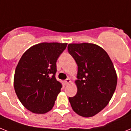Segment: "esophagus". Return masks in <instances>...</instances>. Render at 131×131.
<instances>
[{
	"label": "esophagus",
	"mask_w": 131,
	"mask_h": 131,
	"mask_svg": "<svg viewBox=\"0 0 131 131\" xmlns=\"http://www.w3.org/2000/svg\"><path fill=\"white\" fill-rule=\"evenodd\" d=\"M64 82H65V84L66 85H67V84H70L71 82V79H66L65 81H64Z\"/></svg>",
	"instance_id": "1"
}]
</instances>
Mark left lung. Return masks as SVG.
<instances>
[{
  "mask_svg": "<svg viewBox=\"0 0 131 131\" xmlns=\"http://www.w3.org/2000/svg\"><path fill=\"white\" fill-rule=\"evenodd\" d=\"M68 50L78 66L77 93L69 97L72 110L83 117L101 112L116 89L117 75L111 59L102 47L93 43H72Z\"/></svg>",
  "mask_w": 131,
  "mask_h": 131,
  "instance_id": "left-lung-1",
  "label": "left lung"
}]
</instances>
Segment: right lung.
<instances>
[{
	"mask_svg": "<svg viewBox=\"0 0 131 131\" xmlns=\"http://www.w3.org/2000/svg\"><path fill=\"white\" fill-rule=\"evenodd\" d=\"M67 43L42 42L26 50L16 66L14 88L20 103L35 114L52 109L62 84L55 77L57 60Z\"/></svg>",
	"mask_w": 131,
	"mask_h": 131,
	"instance_id": "obj_1",
	"label": "right lung"
}]
</instances>
